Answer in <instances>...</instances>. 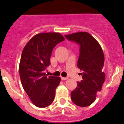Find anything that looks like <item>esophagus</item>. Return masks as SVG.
<instances>
[{"label":"esophagus","instance_id":"34e87169","mask_svg":"<svg viewBox=\"0 0 124 124\" xmlns=\"http://www.w3.org/2000/svg\"><path fill=\"white\" fill-rule=\"evenodd\" d=\"M68 79V77H61V80H67Z\"/></svg>","mask_w":124,"mask_h":124}]
</instances>
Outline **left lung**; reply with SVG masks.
<instances>
[{
    "label": "left lung",
    "mask_w": 124,
    "mask_h": 124,
    "mask_svg": "<svg viewBox=\"0 0 124 124\" xmlns=\"http://www.w3.org/2000/svg\"><path fill=\"white\" fill-rule=\"evenodd\" d=\"M69 40L80 45V55L77 66L82 71V80L71 93L74 104L80 107L90 106L95 101L96 93L102 90L105 81L102 71L104 55L102 49L95 39L87 32H78L65 35Z\"/></svg>",
    "instance_id": "1"
}]
</instances>
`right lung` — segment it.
<instances>
[{"label": "right lung", "instance_id": "right-lung-1", "mask_svg": "<svg viewBox=\"0 0 124 124\" xmlns=\"http://www.w3.org/2000/svg\"><path fill=\"white\" fill-rule=\"evenodd\" d=\"M65 39L59 33H42L29 40L22 51L19 75L22 87L38 108L49 106L54 99L58 77L47 76L45 70L51 64L53 49Z\"/></svg>", "mask_w": 124, "mask_h": 124}]
</instances>
